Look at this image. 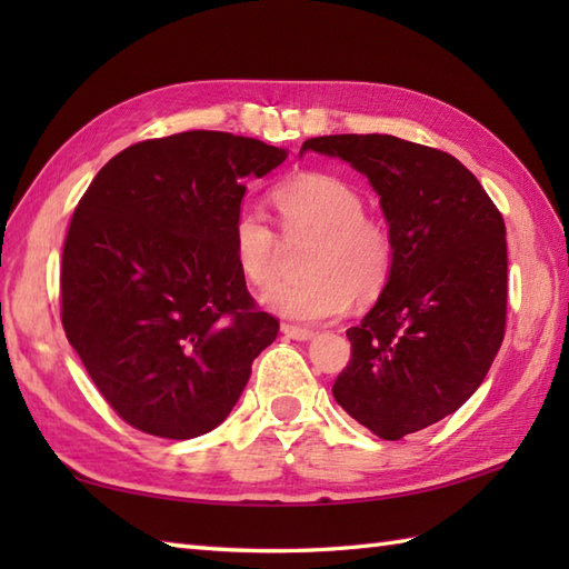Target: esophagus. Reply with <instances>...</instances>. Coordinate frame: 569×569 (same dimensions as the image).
I'll use <instances>...</instances> for the list:
<instances>
[{
  "label": "esophagus",
  "instance_id": "34e87169",
  "mask_svg": "<svg viewBox=\"0 0 569 569\" xmlns=\"http://www.w3.org/2000/svg\"><path fill=\"white\" fill-rule=\"evenodd\" d=\"M281 332L286 337H291V340H296V342H308V340H312V335H316L308 328H298V325H281Z\"/></svg>",
  "mask_w": 569,
  "mask_h": 569
}]
</instances>
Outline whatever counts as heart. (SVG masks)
<instances>
[{"instance_id":"b5f03b06","label":"heart","mask_w":569,"mask_h":569,"mask_svg":"<svg viewBox=\"0 0 569 569\" xmlns=\"http://www.w3.org/2000/svg\"><path fill=\"white\" fill-rule=\"evenodd\" d=\"M273 204L288 239L312 237L298 283L263 293L271 312L298 322L340 316L355 300L377 298L391 276L389 229L365 214L355 186L330 173H300L273 190ZM232 253L249 283L266 288L278 276V237L259 212L239 210L232 222Z\"/></svg>"}]
</instances>
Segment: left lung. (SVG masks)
<instances>
[{
    "label": "left lung",
    "mask_w": 569,
    "mask_h": 569,
    "mask_svg": "<svg viewBox=\"0 0 569 569\" xmlns=\"http://www.w3.org/2000/svg\"><path fill=\"white\" fill-rule=\"evenodd\" d=\"M369 178L393 241L377 303L349 328L352 359L332 386L381 440L432 426L475 393L506 328V224L455 156L391 134L308 139Z\"/></svg>",
    "instance_id": "1"
}]
</instances>
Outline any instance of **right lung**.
<instances>
[{"label":"right lung","instance_id":"1","mask_svg":"<svg viewBox=\"0 0 569 569\" xmlns=\"http://www.w3.org/2000/svg\"><path fill=\"white\" fill-rule=\"evenodd\" d=\"M288 151L183 131L117 153L78 202L60 298L68 342L129 426L190 440L229 416L278 335L232 253L247 178Z\"/></svg>","mask_w":569,"mask_h":569}]
</instances>
